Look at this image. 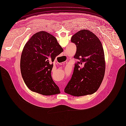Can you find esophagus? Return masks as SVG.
Here are the masks:
<instances>
[{"label": "esophagus", "mask_w": 126, "mask_h": 126, "mask_svg": "<svg viewBox=\"0 0 126 126\" xmlns=\"http://www.w3.org/2000/svg\"><path fill=\"white\" fill-rule=\"evenodd\" d=\"M60 89H61V90H63V88H61Z\"/></svg>", "instance_id": "obj_1"}]
</instances>
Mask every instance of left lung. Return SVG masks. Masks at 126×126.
Wrapping results in <instances>:
<instances>
[{"mask_svg": "<svg viewBox=\"0 0 126 126\" xmlns=\"http://www.w3.org/2000/svg\"><path fill=\"white\" fill-rule=\"evenodd\" d=\"M71 42L77 47L72 76L64 92L74 96L92 94L99 89L105 71L104 50L96 35L87 30L74 34Z\"/></svg>", "mask_w": 126, "mask_h": 126, "instance_id": "obj_1", "label": "left lung"}]
</instances>
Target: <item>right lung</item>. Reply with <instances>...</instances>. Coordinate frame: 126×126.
Wrapping results in <instances>:
<instances>
[{"label": "right lung", "instance_id": "add662e5", "mask_svg": "<svg viewBox=\"0 0 126 126\" xmlns=\"http://www.w3.org/2000/svg\"><path fill=\"white\" fill-rule=\"evenodd\" d=\"M63 51L56 38L47 32H37L28 40L21 54L20 69L30 90L44 95L60 93L51 76L50 62Z\"/></svg>", "mask_w": 126, "mask_h": 126}]
</instances>
